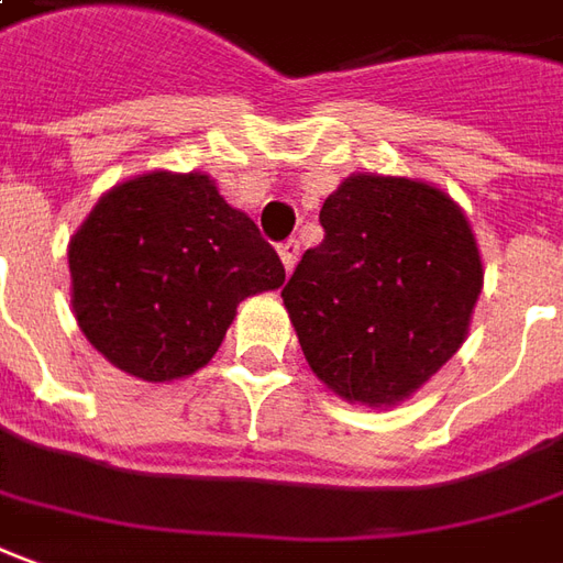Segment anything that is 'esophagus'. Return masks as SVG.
<instances>
[{
	"label": "esophagus",
	"instance_id": "34e87169",
	"mask_svg": "<svg viewBox=\"0 0 563 563\" xmlns=\"http://www.w3.org/2000/svg\"><path fill=\"white\" fill-rule=\"evenodd\" d=\"M278 257L285 263V273H294L297 260H300V242L297 239H288L285 244H278Z\"/></svg>",
	"mask_w": 563,
	"mask_h": 563
}]
</instances>
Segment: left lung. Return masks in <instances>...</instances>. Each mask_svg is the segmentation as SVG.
<instances>
[{"label":"left lung","mask_w":563,"mask_h":563,"mask_svg":"<svg viewBox=\"0 0 563 563\" xmlns=\"http://www.w3.org/2000/svg\"><path fill=\"white\" fill-rule=\"evenodd\" d=\"M282 290L309 367L328 389L393 407L463 346L484 285L463 208L407 177L352 174L321 205Z\"/></svg>","instance_id":"obj_1"}]
</instances>
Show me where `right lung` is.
Instances as JSON below:
<instances>
[{
  "mask_svg": "<svg viewBox=\"0 0 563 563\" xmlns=\"http://www.w3.org/2000/svg\"><path fill=\"white\" fill-rule=\"evenodd\" d=\"M73 312L88 343L146 383L214 358L244 297L282 288L257 223L208 174L153 170L103 192L69 239Z\"/></svg>",
  "mask_w": 563,
  "mask_h": 563,
  "instance_id": "add662e5",
  "label": "right lung"
}]
</instances>
